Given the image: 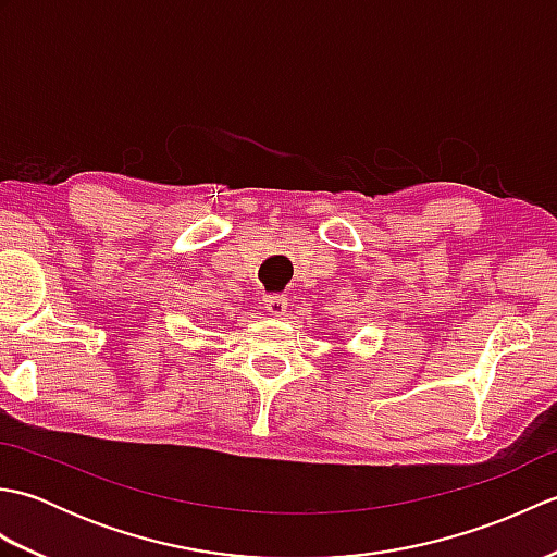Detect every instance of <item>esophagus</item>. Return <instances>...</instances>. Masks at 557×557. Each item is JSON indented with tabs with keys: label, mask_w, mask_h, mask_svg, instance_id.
I'll list each match as a JSON object with an SVG mask.
<instances>
[{
	"label": "esophagus",
	"mask_w": 557,
	"mask_h": 557,
	"mask_svg": "<svg viewBox=\"0 0 557 557\" xmlns=\"http://www.w3.org/2000/svg\"><path fill=\"white\" fill-rule=\"evenodd\" d=\"M263 304H265V311L270 315L282 318L287 313V297H280V294H270V297L263 299Z\"/></svg>",
	"instance_id": "34e87169"
}]
</instances>
